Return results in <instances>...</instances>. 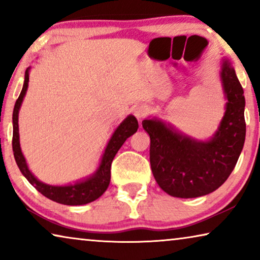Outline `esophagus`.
<instances>
[{"label":"esophagus","mask_w":260,"mask_h":260,"mask_svg":"<svg viewBox=\"0 0 260 260\" xmlns=\"http://www.w3.org/2000/svg\"><path fill=\"white\" fill-rule=\"evenodd\" d=\"M147 112H148V110H147V108H145L144 105H138V106H136V108L134 109V115L136 116L137 119L143 118V117L147 115Z\"/></svg>","instance_id":"34e87169"}]
</instances>
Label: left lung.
<instances>
[{
	"label": "left lung",
	"instance_id": "left-lung-1",
	"mask_svg": "<svg viewBox=\"0 0 260 260\" xmlns=\"http://www.w3.org/2000/svg\"><path fill=\"white\" fill-rule=\"evenodd\" d=\"M221 80L226 112L211 141L182 136L157 119L142 123L150 136L152 174L172 197L198 198L218 189L229 179L243 150L246 134L244 90L227 60L222 63Z\"/></svg>",
	"mask_w": 260,
	"mask_h": 260
}]
</instances>
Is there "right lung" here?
Returning a JSON list of instances; mask_svg holds the SVG:
<instances>
[{
    "label": "right lung",
    "instance_id": "obj_1",
    "mask_svg": "<svg viewBox=\"0 0 260 260\" xmlns=\"http://www.w3.org/2000/svg\"><path fill=\"white\" fill-rule=\"evenodd\" d=\"M28 70L29 69L26 70V74H24L22 91H21L19 98H17L13 111V151L17 167H19L21 173L23 174V176L29 181L31 186L35 187V189L53 201L59 202V204L62 205L77 206L85 205L97 200L109 187L110 179H111V163L113 161V157H115L117 151L119 150V148L122 147L124 142L126 141V138L134 135L138 129L137 119L134 116H129L117 127L115 134L112 135L111 140L108 143V147L105 149L101 166H99L94 175L90 177V179L85 180L83 182L62 187L49 186V184L42 183L37 177H34L33 174L28 169L26 159H24L22 152H21L19 141V123H17V120H19V110L21 103H22L24 94H26L28 81H29Z\"/></svg>",
    "mask_w": 260,
    "mask_h": 260
}]
</instances>
